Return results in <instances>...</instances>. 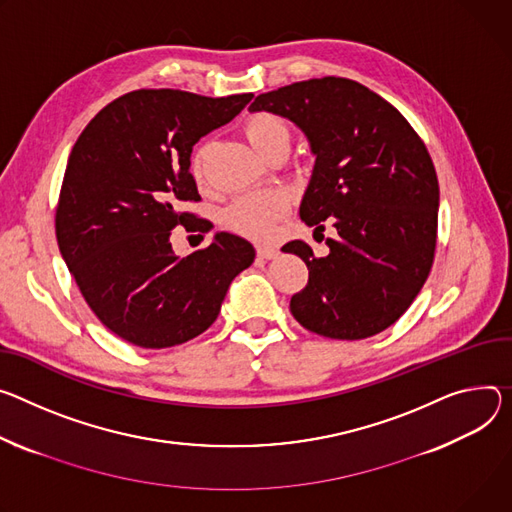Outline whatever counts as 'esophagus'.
<instances>
[{"mask_svg": "<svg viewBox=\"0 0 512 512\" xmlns=\"http://www.w3.org/2000/svg\"><path fill=\"white\" fill-rule=\"evenodd\" d=\"M257 257L259 259H273L277 257V249L269 245H257Z\"/></svg>", "mask_w": 512, "mask_h": 512, "instance_id": "34e87169", "label": "esophagus"}]
</instances>
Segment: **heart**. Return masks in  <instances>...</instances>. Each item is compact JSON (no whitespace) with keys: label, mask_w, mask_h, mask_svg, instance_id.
Returning a JSON list of instances; mask_svg holds the SVG:
<instances>
[{"label":"heart","mask_w":512,"mask_h":512,"mask_svg":"<svg viewBox=\"0 0 512 512\" xmlns=\"http://www.w3.org/2000/svg\"><path fill=\"white\" fill-rule=\"evenodd\" d=\"M245 136L249 145L265 159L275 151L290 149V128L286 120L275 114L259 112L245 122ZM192 171L196 177L202 175L200 159L194 161ZM288 212V198L282 192H259L239 198L230 204L222 216L224 224L241 232L245 237L265 239L275 230L277 220Z\"/></svg>","instance_id":"obj_1"}]
</instances>
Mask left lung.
Segmentation results:
<instances>
[{
  "mask_svg": "<svg viewBox=\"0 0 512 512\" xmlns=\"http://www.w3.org/2000/svg\"><path fill=\"white\" fill-rule=\"evenodd\" d=\"M249 112L290 120L314 157L300 218L337 239L316 259L304 241L284 253L308 267V286L290 310L304 329L329 339H365L394 324L427 282L435 243L439 183L433 161L406 118L365 85L310 79L267 91Z\"/></svg>",
  "mask_w": 512,
  "mask_h": 512,
  "instance_id": "8db88e82",
  "label": "left lung"
}]
</instances>
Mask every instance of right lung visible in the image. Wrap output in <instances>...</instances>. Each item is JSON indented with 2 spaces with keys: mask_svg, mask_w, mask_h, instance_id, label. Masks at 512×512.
Here are the masks:
<instances>
[{
  "mask_svg": "<svg viewBox=\"0 0 512 512\" xmlns=\"http://www.w3.org/2000/svg\"><path fill=\"white\" fill-rule=\"evenodd\" d=\"M253 94L206 98L138 89L108 104L69 155L57 208V241L96 316L120 339L165 349L202 335L253 245L220 230L208 249L175 255L171 230L204 228L177 212L198 202L190 157L202 136L230 122Z\"/></svg>",
  "mask_w": 512,
  "mask_h": 512,
  "instance_id": "1",
  "label": "right lung"
}]
</instances>
